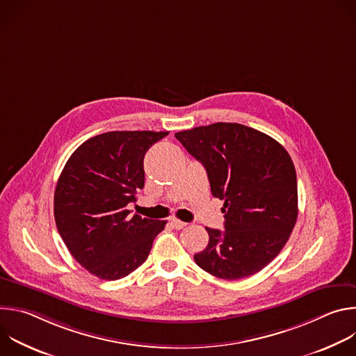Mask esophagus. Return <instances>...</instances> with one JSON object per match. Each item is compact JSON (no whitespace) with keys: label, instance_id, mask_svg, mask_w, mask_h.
<instances>
[{"label":"esophagus","instance_id":"esophagus-1","mask_svg":"<svg viewBox=\"0 0 356 356\" xmlns=\"http://www.w3.org/2000/svg\"><path fill=\"white\" fill-rule=\"evenodd\" d=\"M170 225H172L175 229H181V228H184L187 224L183 222V221H180V220H177V218H172V220H170Z\"/></svg>","mask_w":356,"mask_h":356}]
</instances>
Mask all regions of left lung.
<instances>
[{
	"instance_id": "8db88e82",
	"label": "left lung",
	"mask_w": 356,
	"mask_h": 356,
	"mask_svg": "<svg viewBox=\"0 0 356 356\" xmlns=\"http://www.w3.org/2000/svg\"><path fill=\"white\" fill-rule=\"evenodd\" d=\"M207 170L211 193L224 200V231L207 228L194 261L213 276L248 277L286 245L297 216V177L287 150L253 128L217 122L175 134Z\"/></svg>"
}]
</instances>
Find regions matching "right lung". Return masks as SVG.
<instances>
[{"mask_svg":"<svg viewBox=\"0 0 356 356\" xmlns=\"http://www.w3.org/2000/svg\"><path fill=\"white\" fill-rule=\"evenodd\" d=\"M169 132L114 131L83 142L55 190L58 231L72 257L91 275L118 280L146 259L166 221L127 209L143 188L146 150Z\"/></svg>","mask_w":356,"mask_h":356,"instance_id":"1","label":"right lung"}]
</instances>
